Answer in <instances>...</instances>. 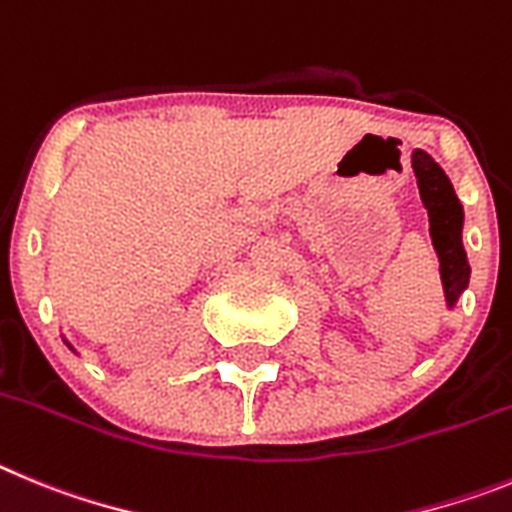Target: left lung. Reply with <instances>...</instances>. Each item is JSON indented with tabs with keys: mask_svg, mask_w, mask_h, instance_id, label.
<instances>
[{
	"mask_svg": "<svg viewBox=\"0 0 512 512\" xmlns=\"http://www.w3.org/2000/svg\"><path fill=\"white\" fill-rule=\"evenodd\" d=\"M413 173L418 181V193L428 211V227H431V242L439 255L441 285H444L446 306H457L459 296L469 285V262L462 245L464 209L459 204L454 186L441 170V165L423 150H413Z\"/></svg>",
	"mask_w": 512,
	"mask_h": 512,
	"instance_id": "1",
	"label": "left lung"
}]
</instances>
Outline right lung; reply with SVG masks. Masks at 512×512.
<instances>
[{"label":"right lung","instance_id":"add662e5","mask_svg":"<svg viewBox=\"0 0 512 512\" xmlns=\"http://www.w3.org/2000/svg\"><path fill=\"white\" fill-rule=\"evenodd\" d=\"M63 342H66V339H63ZM66 344H68V342H66ZM68 349H73V347H71V344H68ZM73 352H76V349H73Z\"/></svg>","mask_w":512,"mask_h":512}]
</instances>
